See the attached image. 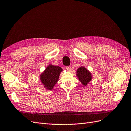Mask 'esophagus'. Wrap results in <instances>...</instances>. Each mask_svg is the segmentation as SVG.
I'll return each instance as SVG.
<instances>
[{
  "label": "esophagus",
  "instance_id": "esophagus-1",
  "mask_svg": "<svg viewBox=\"0 0 131 131\" xmlns=\"http://www.w3.org/2000/svg\"><path fill=\"white\" fill-rule=\"evenodd\" d=\"M65 69H66L67 71H70L71 70V67L70 66H66L65 67Z\"/></svg>",
  "mask_w": 131,
  "mask_h": 131
}]
</instances>
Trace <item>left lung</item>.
<instances>
[{
  "mask_svg": "<svg viewBox=\"0 0 131 131\" xmlns=\"http://www.w3.org/2000/svg\"><path fill=\"white\" fill-rule=\"evenodd\" d=\"M76 72V75L78 77V79L84 86H86L92 79L91 73L84 66L79 67Z\"/></svg>",
  "mask_w": 131,
  "mask_h": 131,
  "instance_id": "obj_1",
  "label": "left lung"
}]
</instances>
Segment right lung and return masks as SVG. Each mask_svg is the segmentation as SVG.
I'll return each instance as SVG.
<instances>
[{"label":"right lung","mask_w":131,"mask_h":131,"mask_svg":"<svg viewBox=\"0 0 131 131\" xmlns=\"http://www.w3.org/2000/svg\"><path fill=\"white\" fill-rule=\"evenodd\" d=\"M62 69L58 66L50 64L39 76L41 83L44 85V88L51 90L58 82Z\"/></svg>","instance_id":"1"}]
</instances>
